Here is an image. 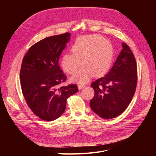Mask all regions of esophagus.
Returning a JSON list of instances; mask_svg holds the SVG:
<instances>
[{"label": "esophagus", "instance_id": "34e87169", "mask_svg": "<svg viewBox=\"0 0 156 156\" xmlns=\"http://www.w3.org/2000/svg\"><path fill=\"white\" fill-rule=\"evenodd\" d=\"M85 87V86L84 85H78V88L79 90H81L82 88H83Z\"/></svg>", "mask_w": 156, "mask_h": 156}]
</instances>
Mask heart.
<instances>
[{"instance_id": "heart-1", "label": "heart", "mask_w": 156, "mask_h": 156, "mask_svg": "<svg viewBox=\"0 0 156 156\" xmlns=\"http://www.w3.org/2000/svg\"><path fill=\"white\" fill-rule=\"evenodd\" d=\"M72 54L65 53L61 58V66L68 74L75 73L72 82L87 83L94 75L100 77L108 72L112 60L113 48L109 41L98 35L78 37L71 47Z\"/></svg>"}]
</instances>
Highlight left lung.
Returning a JSON list of instances; mask_svg holds the SVG:
<instances>
[{"label": "left lung", "mask_w": 156, "mask_h": 156, "mask_svg": "<svg viewBox=\"0 0 156 156\" xmlns=\"http://www.w3.org/2000/svg\"><path fill=\"white\" fill-rule=\"evenodd\" d=\"M109 72L91 84L95 94L90 101L92 110L104 119L116 118L128 108L137 83L134 55L125 43Z\"/></svg>", "instance_id": "obj_1"}]
</instances>
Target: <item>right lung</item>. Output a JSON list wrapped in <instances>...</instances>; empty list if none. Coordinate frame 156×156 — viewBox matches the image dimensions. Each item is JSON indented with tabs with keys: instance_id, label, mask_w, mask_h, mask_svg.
I'll list each match as a JSON object with an SVG mask.
<instances>
[{
	"instance_id": "obj_1",
	"label": "right lung",
	"mask_w": 156,
	"mask_h": 156,
	"mask_svg": "<svg viewBox=\"0 0 156 156\" xmlns=\"http://www.w3.org/2000/svg\"><path fill=\"white\" fill-rule=\"evenodd\" d=\"M69 33L47 37L31 46L23 59L20 71L22 92L29 108L47 121L59 118L68 98L78 92L76 85L59 88L66 80L59 66Z\"/></svg>"
}]
</instances>
